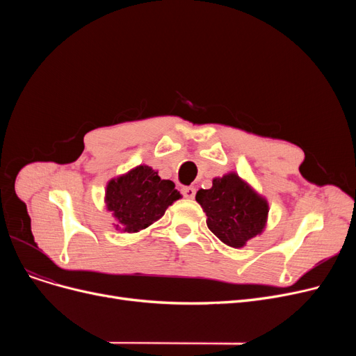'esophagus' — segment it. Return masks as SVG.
<instances>
[{
  "label": "esophagus",
  "instance_id": "1",
  "mask_svg": "<svg viewBox=\"0 0 356 356\" xmlns=\"http://www.w3.org/2000/svg\"><path fill=\"white\" fill-rule=\"evenodd\" d=\"M181 193L186 199H193L196 195V191H195V188H183Z\"/></svg>",
  "mask_w": 356,
  "mask_h": 356
}]
</instances>
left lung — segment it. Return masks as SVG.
<instances>
[{"mask_svg": "<svg viewBox=\"0 0 356 356\" xmlns=\"http://www.w3.org/2000/svg\"><path fill=\"white\" fill-rule=\"evenodd\" d=\"M196 200L208 216V228L232 248H242L267 225V199L235 172L215 177L211 189L197 191Z\"/></svg>", "mask_w": 356, "mask_h": 356, "instance_id": "obj_1", "label": "left lung"}]
</instances>
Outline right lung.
I'll return each mask as SVG.
<instances>
[{
    "instance_id": "right-lung-1",
    "label": "right lung",
    "mask_w": 356,
    "mask_h": 356,
    "mask_svg": "<svg viewBox=\"0 0 356 356\" xmlns=\"http://www.w3.org/2000/svg\"><path fill=\"white\" fill-rule=\"evenodd\" d=\"M180 197L172 180L161 179L145 164L111 179L105 191L106 211L117 220L115 229L128 234L148 228Z\"/></svg>"
}]
</instances>
